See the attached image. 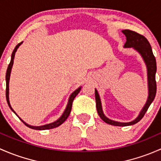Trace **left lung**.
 <instances>
[{"instance_id":"8db88e82","label":"left lung","mask_w":161,"mask_h":161,"mask_svg":"<svg viewBox=\"0 0 161 161\" xmlns=\"http://www.w3.org/2000/svg\"><path fill=\"white\" fill-rule=\"evenodd\" d=\"M122 33L126 37V42H125L124 47L131 48L132 47L134 49L137 51L141 55L147 65V80H148V97L146 102L145 105L142 108L141 112L139 114L138 117L135 120L130 122H119L111 120L108 119L104 115L103 111L102 108V102H101L100 97L97 93V91L95 89V100H96V108H97V113L101 119L109 125H117V126H127V125H134L140 121L144 116L145 113L147 112V109L151 105L153 101L154 100L157 92V83H156V72H157V63H156L155 56L153 55L152 48L150 46V42L147 39L142 35L136 32V31L125 29L122 30Z\"/></svg>"}]
</instances>
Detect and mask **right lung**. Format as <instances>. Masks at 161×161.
Masks as SVG:
<instances>
[{
    "mask_svg": "<svg viewBox=\"0 0 161 161\" xmlns=\"http://www.w3.org/2000/svg\"><path fill=\"white\" fill-rule=\"evenodd\" d=\"M22 42H20V43L18 44L17 46H15V48H14V50H13L12 54H11V62H10L9 65H8V69H7V72H6V99H7V102H8V106H9L10 108L11 109V111H12V112H14V113L15 114V115H17L18 117L19 118L20 120H21V122H22L23 123H24L25 125H26V126L29 127V128L32 129V130H50V129L56 128V127H58L59 125H60L61 124L64 123V122L66 121V119L68 118L69 113H70V112H71V108H72V105H73V102H74V99L75 98L76 96L78 94V93L80 92L81 87H79V88H77L76 91H74V92L70 94V96H69V100H68V104H67V108H66L65 111H64V112L63 113V115H61V117L59 118V119H57L56 122H52V123L47 124V125H41V126H32V125H29V124L26 123V122H25L24 121H23L22 119H21V118H20L19 115L16 114V112H14V110H13V108H11V105H10V102H9V80H10V75H11V68H12L13 63H14V55H15V53H16V51H17L18 48L19 47L20 45L22 43Z\"/></svg>",
    "mask_w": 161,
    "mask_h": 161,
    "instance_id": "1",
    "label": "right lung"
}]
</instances>
